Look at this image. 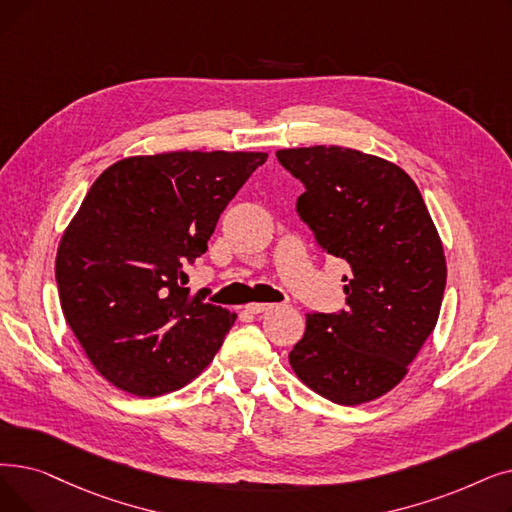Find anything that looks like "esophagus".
<instances>
[{
  "label": "esophagus",
  "mask_w": 512,
  "mask_h": 512,
  "mask_svg": "<svg viewBox=\"0 0 512 512\" xmlns=\"http://www.w3.org/2000/svg\"><path fill=\"white\" fill-rule=\"evenodd\" d=\"M272 307H276V305L274 303H249L244 309H247L249 314L257 316V314H263V311H270Z\"/></svg>",
  "instance_id": "esophagus-1"
}]
</instances>
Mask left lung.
Wrapping results in <instances>:
<instances>
[{
  "label": "left lung",
  "instance_id": "left-lung-1",
  "mask_svg": "<svg viewBox=\"0 0 512 512\" xmlns=\"http://www.w3.org/2000/svg\"><path fill=\"white\" fill-rule=\"evenodd\" d=\"M276 157L305 186L297 215L318 247L351 268L347 307L307 314L288 362L330 402H370L404 379L437 324L448 274L439 234L412 177L385 159L341 146Z\"/></svg>",
  "mask_w": 512,
  "mask_h": 512
}]
</instances>
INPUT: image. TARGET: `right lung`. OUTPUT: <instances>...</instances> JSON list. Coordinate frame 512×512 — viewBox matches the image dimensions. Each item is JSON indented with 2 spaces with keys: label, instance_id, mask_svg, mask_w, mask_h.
<instances>
[{
  "label": "right lung",
  "instance_id": "right-lung-1",
  "mask_svg": "<svg viewBox=\"0 0 512 512\" xmlns=\"http://www.w3.org/2000/svg\"><path fill=\"white\" fill-rule=\"evenodd\" d=\"M265 152H165L110 165L56 255L62 314L108 383L157 397L190 383L236 314L192 297L186 263Z\"/></svg>",
  "mask_w": 512,
  "mask_h": 512
}]
</instances>
